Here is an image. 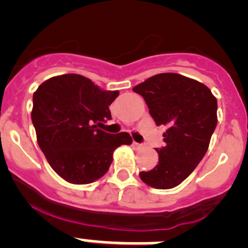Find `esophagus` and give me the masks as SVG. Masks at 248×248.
<instances>
[{
    "label": "esophagus",
    "instance_id": "obj_1",
    "mask_svg": "<svg viewBox=\"0 0 248 248\" xmlns=\"http://www.w3.org/2000/svg\"><path fill=\"white\" fill-rule=\"evenodd\" d=\"M132 147H134L135 149H141L142 147H143V144L139 143V142H132Z\"/></svg>",
    "mask_w": 248,
    "mask_h": 248
}]
</instances>
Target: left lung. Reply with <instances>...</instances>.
Returning <instances> with one entry per match:
<instances>
[{
	"label": "left lung",
	"mask_w": 248,
	"mask_h": 248,
	"mask_svg": "<svg viewBox=\"0 0 248 248\" xmlns=\"http://www.w3.org/2000/svg\"><path fill=\"white\" fill-rule=\"evenodd\" d=\"M141 95L156 125L168 127L158 165L140 172L156 189L182 183L206 154L217 125V100L206 85L177 73H160L132 88Z\"/></svg>",
	"instance_id": "1"
}]
</instances>
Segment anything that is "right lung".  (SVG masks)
<instances>
[{"instance_id":"right-lung-1","label":"right lung","mask_w":248,"mask_h":248,"mask_svg":"<svg viewBox=\"0 0 248 248\" xmlns=\"http://www.w3.org/2000/svg\"><path fill=\"white\" fill-rule=\"evenodd\" d=\"M118 95L75 73L49 78L33 94L31 119L38 146L67 182L87 185L102 177L114 149L132 142L127 132L113 135L97 126L112 119L108 106Z\"/></svg>"}]
</instances>
